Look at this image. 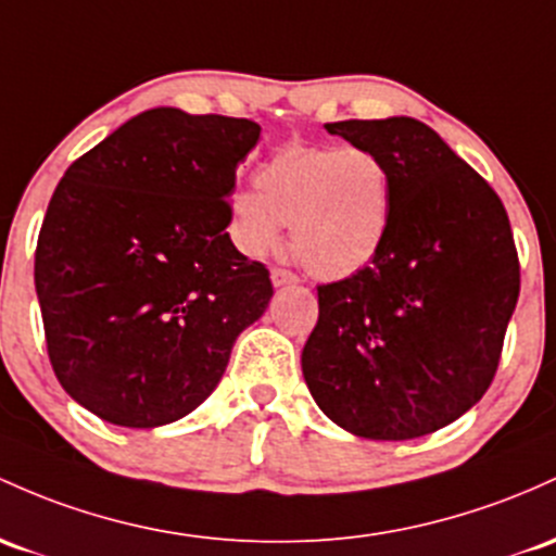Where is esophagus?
<instances>
[{
	"label": "esophagus",
	"instance_id": "esophagus-1",
	"mask_svg": "<svg viewBox=\"0 0 556 556\" xmlns=\"http://www.w3.org/2000/svg\"><path fill=\"white\" fill-rule=\"evenodd\" d=\"M271 282L277 285H292V282H298V274L295 271H290V268H282V266H274L271 268Z\"/></svg>",
	"mask_w": 556,
	"mask_h": 556
}]
</instances>
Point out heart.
I'll list each match as a JSON object with an SVG mask.
<instances>
[{
  "mask_svg": "<svg viewBox=\"0 0 556 556\" xmlns=\"http://www.w3.org/2000/svg\"><path fill=\"white\" fill-rule=\"evenodd\" d=\"M393 213L390 170L358 144H285L255 174V189L229 200V231L248 255H264L292 224V248L311 274L343 279L380 253Z\"/></svg>",
  "mask_w": 556,
  "mask_h": 556,
  "instance_id": "1",
  "label": "heart"
}]
</instances>
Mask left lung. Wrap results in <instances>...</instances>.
<instances>
[{"label": "left lung", "mask_w": 556, "mask_h": 556, "mask_svg": "<svg viewBox=\"0 0 556 556\" xmlns=\"http://www.w3.org/2000/svg\"><path fill=\"white\" fill-rule=\"evenodd\" d=\"M393 185L369 266L319 285L301 367L321 412L353 435L408 441L459 419L496 377L520 258L493 187L414 118L338 121Z\"/></svg>", "instance_id": "left-lung-1"}]
</instances>
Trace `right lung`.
Here are the masks:
<instances>
[{
	"label": "right lung",
	"mask_w": 556,
	"mask_h": 556,
	"mask_svg": "<svg viewBox=\"0 0 556 556\" xmlns=\"http://www.w3.org/2000/svg\"><path fill=\"white\" fill-rule=\"evenodd\" d=\"M258 134L248 118L144 110L54 189L34 258L47 353L105 422L148 430L198 408L271 301L268 268L227 231Z\"/></svg>",
	"instance_id": "add662e5"
}]
</instances>
